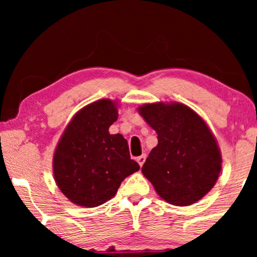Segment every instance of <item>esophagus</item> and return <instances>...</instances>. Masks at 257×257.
Instances as JSON below:
<instances>
[{"mask_svg":"<svg viewBox=\"0 0 257 257\" xmlns=\"http://www.w3.org/2000/svg\"><path fill=\"white\" fill-rule=\"evenodd\" d=\"M137 161H138L139 166L143 167V164L145 163V161H146V155H141V156H139V157L137 158Z\"/></svg>","mask_w":257,"mask_h":257,"instance_id":"obj_1","label":"esophagus"}]
</instances>
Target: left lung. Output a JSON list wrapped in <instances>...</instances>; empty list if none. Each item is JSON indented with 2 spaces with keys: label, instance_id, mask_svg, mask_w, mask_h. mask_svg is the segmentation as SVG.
<instances>
[{
  "label": "left lung",
  "instance_id": "obj_1",
  "mask_svg": "<svg viewBox=\"0 0 257 257\" xmlns=\"http://www.w3.org/2000/svg\"><path fill=\"white\" fill-rule=\"evenodd\" d=\"M139 112L158 135L141 172L170 204L198 202L216 184L221 170L220 149L210 129L179 102L146 104Z\"/></svg>",
  "mask_w": 257,
  "mask_h": 257
}]
</instances>
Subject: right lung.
<instances>
[{
	"label": "right lung",
	"instance_id": "1",
	"mask_svg": "<svg viewBox=\"0 0 257 257\" xmlns=\"http://www.w3.org/2000/svg\"><path fill=\"white\" fill-rule=\"evenodd\" d=\"M117 118L116 102L98 100L75 114L59 140L53 159L54 179L75 204H104L126 176L140 169L131 158L128 141L108 133Z\"/></svg>",
	"mask_w": 257,
	"mask_h": 257
}]
</instances>
